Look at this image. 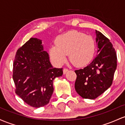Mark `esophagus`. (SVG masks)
<instances>
[{"label": "esophagus", "mask_w": 125, "mask_h": 125, "mask_svg": "<svg viewBox=\"0 0 125 125\" xmlns=\"http://www.w3.org/2000/svg\"><path fill=\"white\" fill-rule=\"evenodd\" d=\"M68 71V70L67 69V68H64V69H63V73H64V74L66 73Z\"/></svg>", "instance_id": "34e87169"}]
</instances>
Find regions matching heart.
I'll list each match as a JSON object with an SVG mask.
<instances>
[{
  "mask_svg": "<svg viewBox=\"0 0 125 125\" xmlns=\"http://www.w3.org/2000/svg\"><path fill=\"white\" fill-rule=\"evenodd\" d=\"M56 45L50 49L51 57L58 65L65 62L67 55L77 67H83L90 62L95 52V41L90 35L81 32L70 31L59 36Z\"/></svg>",
  "mask_w": 125,
  "mask_h": 125,
  "instance_id": "1",
  "label": "heart"
}]
</instances>
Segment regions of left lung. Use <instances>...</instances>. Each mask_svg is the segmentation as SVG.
<instances>
[{
    "label": "left lung",
    "mask_w": 125,
    "mask_h": 125,
    "mask_svg": "<svg viewBox=\"0 0 125 125\" xmlns=\"http://www.w3.org/2000/svg\"><path fill=\"white\" fill-rule=\"evenodd\" d=\"M97 55L83 69L75 70V89L84 99H94L111 86L117 67V55L110 40L96 30Z\"/></svg>",
    "instance_id": "8db88e82"
}]
</instances>
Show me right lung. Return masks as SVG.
Instances as JSON below:
<instances>
[{"label":"right lung","mask_w":125,"mask_h":125,"mask_svg":"<svg viewBox=\"0 0 125 125\" xmlns=\"http://www.w3.org/2000/svg\"><path fill=\"white\" fill-rule=\"evenodd\" d=\"M42 41L31 38L16 52L13 65L15 93L26 103L38 108L50 102L53 80L62 76V68L52 66Z\"/></svg>","instance_id":"1"}]
</instances>
